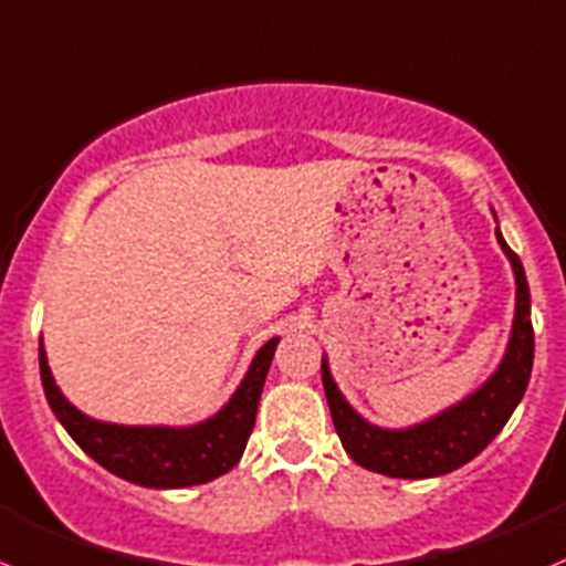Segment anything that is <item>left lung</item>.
<instances>
[{"instance_id": "1", "label": "left lung", "mask_w": 566, "mask_h": 566, "mask_svg": "<svg viewBox=\"0 0 566 566\" xmlns=\"http://www.w3.org/2000/svg\"><path fill=\"white\" fill-rule=\"evenodd\" d=\"M495 237L506 259L512 261L514 283H517L514 324L501 366L471 396L416 427H374L366 418L357 416L349 401L340 396L338 385L329 374L327 357H322L324 396H327L335 432H338L346 454L366 471L390 475V479H432V475L457 471L492 443V438L501 432L503 423L523 399L531 379V366H534L528 281H525L517 253L503 242L497 228Z\"/></svg>"}]
</instances>
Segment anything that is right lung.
<instances>
[{
  "label": "right lung",
  "mask_w": 566,
  "mask_h": 566,
  "mask_svg": "<svg viewBox=\"0 0 566 566\" xmlns=\"http://www.w3.org/2000/svg\"><path fill=\"white\" fill-rule=\"evenodd\" d=\"M277 340L281 338L261 346L231 401L209 421L195 427H120L87 418L57 388L41 340L43 394L65 432L109 473L154 490L206 484L242 460Z\"/></svg>",
  "instance_id": "1"
}]
</instances>
